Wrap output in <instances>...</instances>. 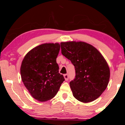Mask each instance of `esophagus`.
Wrapping results in <instances>:
<instances>
[{
	"instance_id": "obj_1",
	"label": "esophagus",
	"mask_w": 125,
	"mask_h": 125,
	"mask_svg": "<svg viewBox=\"0 0 125 125\" xmlns=\"http://www.w3.org/2000/svg\"><path fill=\"white\" fill-rule=\"evenodd\" d=\"M64 79H65V80H66V81H67V80H68V78H69V77H68V74H64Z\"/></svg>"
}]
</instances>
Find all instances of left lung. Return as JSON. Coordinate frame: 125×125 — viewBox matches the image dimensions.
Segmentation results:
<instances>
[{
  "label": "left lung",
  "instance_id": "left-lung-1",
  "mask_svg": "<svg viewBox=\"0 0 125 125\" xmlns=\"http://www.w3.org/2000/svg\"><path fill=\"white\" fill-rule=\"evenodd\" d=\"M61 52L75 70L70 87L74 98L82 103L96 100L108 85L110 69L106 61L94 46L84 42H61Z\"/></svg>",
  "mask_w": 125,
  "mask_h": 125
}]
</instances>
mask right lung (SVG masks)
Instances as JSON below:
<instances>
[{"instance_id": "add662e5", "label": "right lung", "mask_w": 125, "mask_h": 125, "mask_svg": "<svg viewBox=\"0 0 125 125\" xmlns=\"http://www.w3.org/2000/svg\"><path fill=\"white\" fill-rule=\"evenodd\" d=\"M60 50L58 43H43L30 51L23 59L20 68L22 81L38 101L52 99L64 80L56 62Z\"/></svg>"}]
</instances>
